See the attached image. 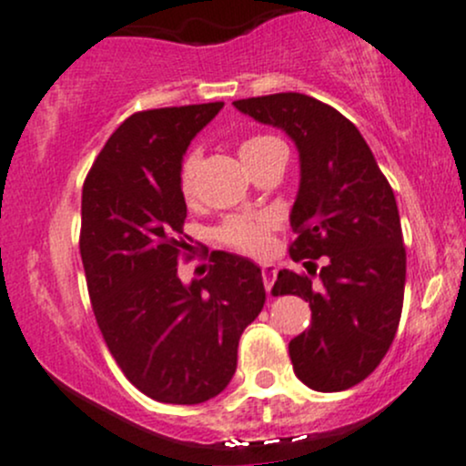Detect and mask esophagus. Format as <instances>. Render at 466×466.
<instances>
[{
	"label": "esophagus",
	"instance_id": "34e87169",
	"mask_svg": "<svg viewBox=\"0 0 466 466\" xmlns=\"http://www.w3.org/2000/svg\"><path fill=\"white\" fill-rule=\"evenodd\" d=\"M261 277H263V286H266V290H270L274 279H277V266H274V263H263Z\"/></svg>",
	"mask_w": 466,
	"mask_h": 466
}]
</instances>
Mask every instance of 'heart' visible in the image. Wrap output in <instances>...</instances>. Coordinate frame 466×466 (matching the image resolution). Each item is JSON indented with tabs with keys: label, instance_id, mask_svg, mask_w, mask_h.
Returning a JSON list of instances; mask_svg holds the SVG:
<instances>
[{
	"label": "heart",
	"instance_id": "heart-1",
	"mask_svg": "<svg viewBox=\"0 0 466 466\" xmlns=\"http://www.w3.org/2000/svg\"><path fill=\"white\" fill-rule=\"evenodd\" d=\"M274 143H279V140L272 138V136H252V138L243 140L241 147H238V154H241L243 160H248ZM196 167H198V158L194 154L187 156L183 160V165H180L178 183L185 198H192L194 194ZM270 229L272 220L268 217H249V214H243V217L225 218L217 228V238L223 246L237 249V252L249 254V257H261L270 248Z\"/></svg>",
	"mask_w": 466,
	"mask_h": 466
}]
</instances>
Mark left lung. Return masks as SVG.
Listing matches in <instances>:
<instances>
[{
  "label": "left lung",
  "instance_id": "left-lung-1",
  "mask_svg": "<svg viewBox=\"0 0 466 466\" xmlns=\"http://www.w3.org/2000/svg\"><path fill=\"white\" fill-rule=\"evenodd\" d=\"M234 106L297 145L290 257L308 272H315L308 258H326L319 286L281 270L272 288V295L303 297L312 310L308 330L288 346L292 369L312 390L350 389L384 360L401 317L406 249L393 189L360 129L315 97L274 93Z\"/></svg>",
  "mask_w": 466,
  "mask_h": 466
}]
</instances>
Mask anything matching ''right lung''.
I'll use <instances>...</instances> for the list:
<instances>
[{"mask_svg":"<svg viewBox=\"0 0 466 466\" xmlns=\"http://www.w3.org/2000/svg\"><path fill=\"white\" fill-rule=\"evenodd\" d=\"M223 102L138 111L111 134L82 187L80 254L97 328L127 380L165 404L217 398L243 330L266 303L261 268L212 252L185 286L180 165Z\"/></svg>","mask_w":466,"mask_h":466,"instance_id":"add662e5","label":"right lung"}]
</instances>
